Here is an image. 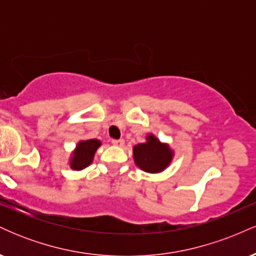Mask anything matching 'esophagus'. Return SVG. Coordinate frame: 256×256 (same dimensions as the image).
Returning a JSON list of instances; mask_svg holds the SVG:
<instances>
[{"instance_id": "esophagus-1", "label": "esophagus", "mask_w": 256, "mask_h": 256, "mask_svg": "<svg viewBox=\"0 0 256 256\" xmlns=\"http://www.w3.org/2000/svg\"><path fill=\"white\" fill-rule=\"evenodd\" d=\"M112 143H113V146H124L125 140H112Z\"/></svg>"}]
</instances>
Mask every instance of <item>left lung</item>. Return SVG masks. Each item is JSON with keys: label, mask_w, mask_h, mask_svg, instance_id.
<instances>
[{"label": "left lung", "mask_w": 256, "mask_h": 256, "mask_svg": "<svg viewBox=\"0 0 256 256\" xmlns=\"http://www.w3.org/2000/svg\"><path fill=\"white\" fill-rule=\"evenodd\" d=\"M132 152L136 166L146 173L165 171L174 158V150L168 143L161 142L152 134H146L144 143H138L134 146Z\"/></svg>", "instance_id": "1"}]
</instances>
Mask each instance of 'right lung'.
<instances>
[{"label": "right lung", "instance_id": "obj_1", "mask_svg": "<svg viewBox=\"0 0 256 256\" xmlns=\"http://www.w3.org/2000/svg\"><path fill=\"white\" fill-rule=\"evenodd\" d=\"M101 140H79L73 149L70 156L68 165L74 171H82L85 167L91 165L94 161V156L98 149L101 146Z\"/></svg>", "mask_w": 256, "mask_h": 256}]
</instances>
